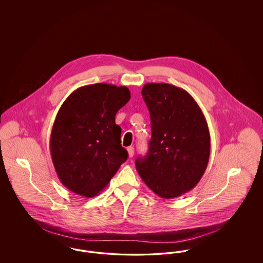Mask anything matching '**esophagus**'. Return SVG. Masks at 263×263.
I'll return each mask as SVG.
<instances>
[{"label":"esophagus","instance_id":"obj_1","mask_svg":"<svg viewBox=\"0 0 263 263\" xmlns=\"http://www.w3.org/2000/svg\"><path fill=\"white\" fill-rule=\"evenodd\" d=\"M127 152H128V156L130 158H132L134 156V148L133 147H128L127 148Z\"/></svg>","mask_w":263,"mask_h":263}]
</instances>
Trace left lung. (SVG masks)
Instances as JSON below:
<instances>
[{
    "mask_svg": "<svg viewBox=\"0 0 263 263\" xmlns=\"http://www.w3.org/2000/svg\"><path fill=\"white\" fill-rule=\"evenodd\" d=\"M142 96L149 109L152 137L145 157H138V174L157 195L178 197L204 175L210 156V134L204 114L186 90L148 83Z\"/></svg>",
    "mask_w": 263,
    "mask_h": 263,
    "instance_id": "obj_1",
    "label": "left lung"
}]
</instances>
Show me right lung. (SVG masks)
<instances>
[{
    "label": "right lung",
    "instance_id": "right-lung-1",
    "mask_svg": "<svg viewBox=\"0 0 263 263\" xmlns=\"http://www.w3.org/2000/svg\"><path fill=\"white\" fill-rule=\"evenodd\" d=\"M131 98L126 87L95 84L77 88L63 102L52 127L50 151L64 186L93 197L128 158L115 115Z\"/></svg>",
    "mask_w": 263,
    "mask_h": 263
}]
</instances>
